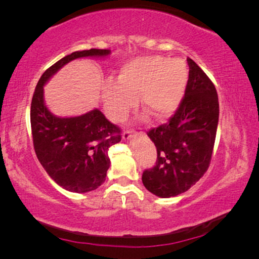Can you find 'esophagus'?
Returning a JSON list of instances; mask_svg holds the SVG:
<instances>
[{
	"label": "esophagus",
	"mask_w": 259,
	"mask_h": 259,
	"mask_svg": "<svg viewBox=\"0 0 259 259\" xmlns=\"http://www.w3.org/2000/svg\"><path fill=\"white\" fill-rule=\"evenodd\" d=\"M139 134H141V132H139V131H128V130H127L122 133V138H123V139H131V138L139 136Z\"/></svg>",
	"instance_id": "1"
}]
</instances>
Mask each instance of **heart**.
Listing matches in <instances>:
<instances>
[{
    "label": "heart",
    "instance_id": "obj_1",
    "mask_svg": "<svg viewBox=\"0 0 259 259\" xmlns=\"http://www.w3.org/2000/svg\"><path fill=\"white\" fill-rule=\"evenodd\" d=\"M189 73L178 60L148 56L126 63L120 70L118 82L108 81L102 100L109 118L121 122L139 98L141 107L155 120L162 121L177 112L185 94Z\"/></svg>",
    "mask_w": 259,
    "mask_h": 259
}]
</instances>
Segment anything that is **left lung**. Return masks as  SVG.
<instances>
[{"mask_svg":"<svg viewBox=\"0 0 259 259\" xmlns=\"http://www.w3.org/2000/svg\"><path fill=\"white\" fill-rule=\"evenodd\" d=\"M185 97L167 123L147 136L157 147L154 167L145 169L143 184L151 193L169 198L186 192L210 165L217 133L219 102L214 84L193 61Z\"/></svg>","mask_w":259,"mask_h":259,"instance_id":"obj_1","label":"left lung"}]
</instances>
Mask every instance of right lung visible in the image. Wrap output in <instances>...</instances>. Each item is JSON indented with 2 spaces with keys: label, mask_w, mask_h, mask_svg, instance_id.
<instances>
[{
  "label": "right lung",
  "mask_w": 259,
  "mask_h": 259,
  "mask_svg": "<svg viewBox=\"0 0 259 259\" xmlns=\"http://www.w3.org/2000/svg\"><path fill=\"white\" fill-rule=\"evenodd\" d=\"M109 49L74 52L49 67L38 80L30 106L34 150L54 182L70 192L97 190L109 168L108 150L121 140V131L98 108L77 116H58L45 102V84L63 66L76 59L106 58Z\"/></svg>",
  "instance_id": "obj_1"
}]
</instances>
